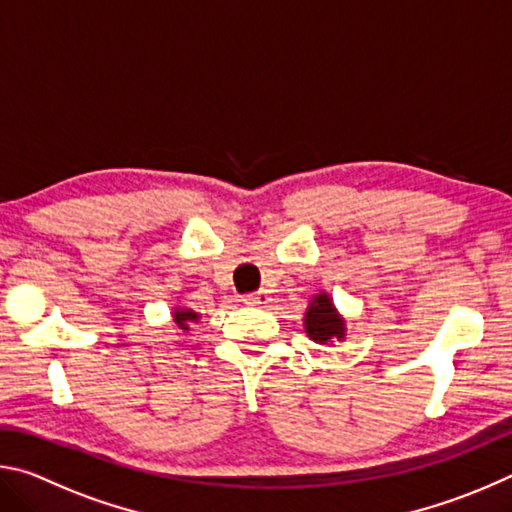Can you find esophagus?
<instances>
[{
	"label": "esophagus",
	"mask_w": 512,
	"mask_h": 512,
	"mask_svg": "<svg viewBox=\"0 0 512 512\" xmlns=\"http://www.w3.org/2000/svg\"><path fill=\"white\" fill-rule=\"evenodd\" d=\"M244 302H246V305H250V307H264V305H268V302H271V293H268V291L248 293V296L244 298Z\"/></svg>",
	"instance_id": "esophagus-1"
}]
</instances>
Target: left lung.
<instances>
[{"instance_id": "obj_1", "label": "left lung", "mask_w": 512, "mask_h": 512, "mask_svg": "<svg viewBox=\"0 0 512 512\" xmlns=\"http://www.w3.org/2000/svg\"><path fill=\"white\" fill-rule=\"evenodd\" d=\"M302 320H305L302 325H305L307 336L318 345H334L345 341V332H348L345 318L339 314L334 300L325 291H320L311 298Z\"/></svg>"}]
</instances>
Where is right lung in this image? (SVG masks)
Listing matches in <instances>:
<instances>
[{
  "instance_id": "1",
  "label": "right lung",
  "mask_w": 512,
  "mask_h": 512,
  "mask_svg": "<svg viewBox=\"0 0 512 512\" xmlns=\"http://www.w3.org/2000/svg\"><path fill=\"white\" fill-rule=\"evenodd\" d=\"M171 318H173V325H176L178 329H183V332H187L189 325L198 323L201 314H198V311H194V309L185 307V305H176L171 311Z\"/></svg>"
}]
</instances>
